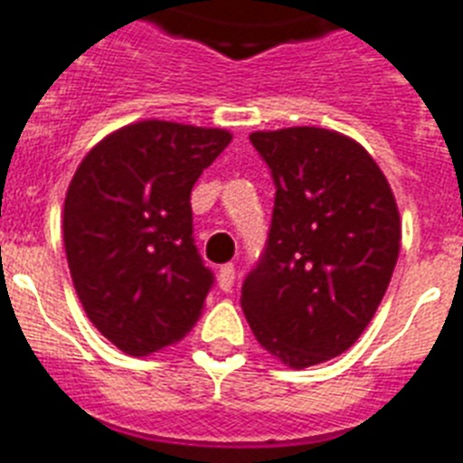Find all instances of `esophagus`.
<instances>
[{"instance_id":"1","label":"esophagus","mask_w":463,"mask_h":463,"mask_svg":"<svg viewBox=\"0 0 463 463\" xmlns=\"http://www.w3.org/2000/svg\"><path fill=\"white\" fill-rule=\"evenodd\" d=\"M234 279H236V269L232 262H227V265L220 267V272H217V284H220V288H222L224 293L232 291V286H234Z\"/></svg>"}]
</instances>
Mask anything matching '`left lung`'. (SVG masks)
Returning a JSON list of instances; mask_svg holds the SVG:
<instances>
[{
    "label": "left lung",
    "mask_w": 463,
    "mask_h": 463,
    "mask_svg": "<svg viewBox=\"0 0 463 463\" xmlns=\"http://www.w3.org/2000/svg\"><path fill=\"white\" fill-rule=\"evenodd\" d=\"M274 210L241 305L267 353L319 364L353 345L376 315L400 253L388 179L357 141L322 128L253 132Z\"/></svg>",
    "instance_id": "obj_1"
}]
</instances>
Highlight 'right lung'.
<instances>
[{"instance_id":"obj_1","label":"right lung","mask_w":463,"mask_h":463,"mask_svg":"<svg viewBox=\"0 0 463 463\" xmlns=\"http://www.w3.org/2000/svg\"><path fill=\"white\" fill-rule=\"evenodd\" d=\"M229 141L144 120L80 163L63 205L68 267L90 322L122 353L151 354L196 324L215 274L194 241L191 189Z\"/></svg>"}]
</instances>
